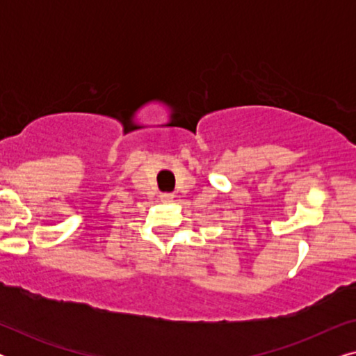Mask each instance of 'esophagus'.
Returning <instances> with one entry per match:
<instances>
[{"instance_id":"esophagus-1","label":"esophagus","mask_w":356,"mask_h":356,"mask_svg":"<svg viewBox=\"0 0 356 356\" xmlns=\"http://www.w3.org/2000/svg\"><path fill=\"white\" fill-rule=\"evenodd\" d=\"M173 194H162V196H160V201L162 202H173Z\"/></svg>"}]
</instances>
